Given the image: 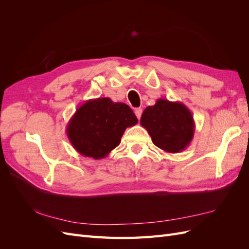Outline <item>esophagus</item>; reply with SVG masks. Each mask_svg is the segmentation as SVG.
Instances as JSON below:
<instances>
[{"label":"esophagus","mask_w":249,"mask_h":249,"mask_svg":"<svg viewBox=\"0 0 249 249\" xmlns=\"http://www.w3.org/2000/svg\"><path fill=\"white\" fill-rule=\"evenodd\" d=\"M141 114H142V109H141V108H137L136 110H135V115L137 116L138 119H140Z\"/></svg>","instance_id":"34e87169"}]
</instances>
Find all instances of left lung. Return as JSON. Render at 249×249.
Returning a JSON list of instances; mask_svg holds the SVG:
<instances>
[{
	"mask_svg": "<svg viewBox=\"0 0 249 249\" xmlns=\"http://www.w3.org/2000/svg\"><path fill=\"white\" fill-rule=\"evenodd\" d=\"M140 124L148 132L154 144L170 154L183 152L194 136L193 116L180 102L159 99L154 106L143 111Z\"/></svg>",
	"mask_w": 249,
	"mask_h": 249,
	"instance_id": "8db88e82",
	"label": "left lung"
}]
</instances>
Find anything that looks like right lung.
<instances>
[{"label": "right lung", "mask_w": 249, "mask_h": 249, "mask_svg": "<svg viewBox=\"0 0 249 249\" xmlns=\"http://www.w3.org/2000/svg\"><path fill=\"white\" fill-rule=\"evenodd\" d=\"M137 123L127 105L99 97L78 107L66 125V133L80 155L100 160L119 145L126 127Z\"/></svg>", "instance_id": "add662e5"}]
</instances>
